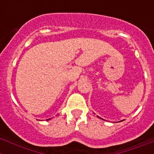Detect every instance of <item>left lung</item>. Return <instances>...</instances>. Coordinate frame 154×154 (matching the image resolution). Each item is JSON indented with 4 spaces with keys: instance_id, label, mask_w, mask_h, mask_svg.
I'll return each instance as SVG.
<instances>
[{
    "instance_id": "1",
    "label": "left lung",
    "mask_w": 154,
    "mask_h": 154,
    "mask_svg": "<svg viewBox=\"0 0 154 154\" xmlns=\"http://www.w3.org/2000/svg\"><path fill=\"white\" fill-rule=\"evenodd\" d=\"M97 117H98V116H97ZM98 118H100V117H98Z\"/></svg>"
}]
</instances>
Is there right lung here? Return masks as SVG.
<instances>
[{
    "instance_id": "obj_1",
    "label": "right lung",
    "mask_w": 154,
    "mask_h": 154,
    "mask_svg": "<svg viewBox=\"0 0 154 154\" xmlns=\"http://www.w3.org/2000/svg\"><path fill=\"white\" fill-rule=\"evenodd\" d=\"M49 119H47V120H49Z\"/></svg>"
}]
</instances>
